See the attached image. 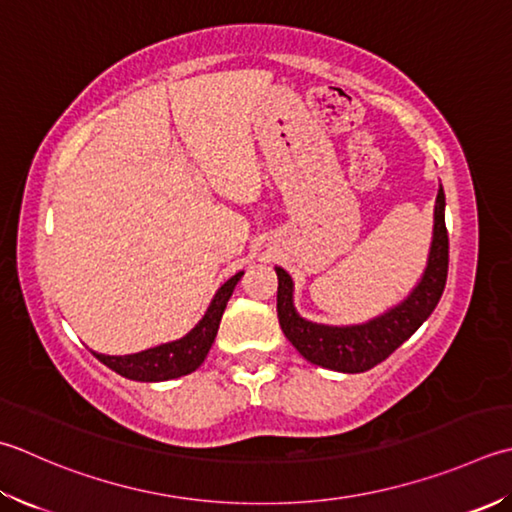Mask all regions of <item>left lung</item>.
Wrapping results in <instances>:
<instances>
[{
	"instance_id": "1",
	"label": "left lung",
	"mask_w": 512,
	"mask_h": 512,
	"mask_svg": "<svg viewBox=\"0 0 512 512\" xmlns=\"http://www.w3.org/2000/svg\"><path fill=\"white\" fill-rule=\"evenodd\" d=\"M446 195L439 188L435 204L433 246L422 282L410 293L404 304L388 310L386 315L362 326H322L306 322L293 308V282L286 270L277 268V317L284 335L299 355L310 364L324 366L339 373H364L382 364L406 339L422 326L433 313L444 293L448 277V230L444 219Z\"/></svg>"
}]
</instances>
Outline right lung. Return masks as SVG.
<instances>
[{
	"instance_id": "right-lung-1",
	"label": "right lung",
	"mask_w": 512,
	"mask_h": 512,
	"mask_svg": "<svg viewBox=\"0 0 512 512\" xmlns=\"http://www.w3.org/2000/svg\"><path fill=\"white\" fill-rule=\"evenodd\" d=\"M242 275L244 273L233 275L222 288L217 290V295L213 297V302H210L202 322L190 330L186 337L177 339V342L142 350V353H135V355L110 357V355L95 353V357L102 364H106L110 370H115V373H119L122 377L135 379V382H166V379H175V377H184L188 373H193V370H197L204 364L208 350L215 342L224 308Z\"/></svg>"
}]
</instances>
